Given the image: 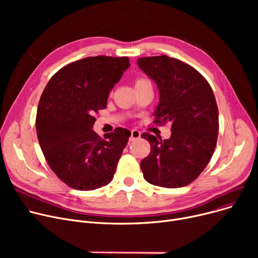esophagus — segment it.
Wrapping results in <instances>:
<instances>
[{"mask_svg":"<svg viewBox=\"0 0 258 258\" xmlns=\"http://www.w3.org/2000/svg\"><path fill=\"white\" fill-rule=\"evenodd\" d=\"M140 137H141V133H140L138 130H133V131L131 132V138H130L131 141L137 140V139H139Z\"/></svg>","mask_w":258,"mask_h":258,"instance_id":"34e87169","label":"esophagus"}]
</instances>
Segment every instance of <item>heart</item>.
<instances>
[{
    "mask_svg": "<svg viewBox=\"0 0 258 258\" xmlns=\"http://www.w3.org/2000/svg\"><path fill=\"white\" fill-rule=\"evenodd\" d=\"M143 81H146V80H145V79H138L136 84H140V83H143Z\"/></svg>",
    "mask_w": 258,
    "mask_h": 258,
    "instance_id": "b5f03b06",
    "label": "heart"
}]
</instances>
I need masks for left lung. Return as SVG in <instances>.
I'll list each match as a JSON object with an SVG mask.
<instances>
[{"instance_id":"obj_1","label":"left lung","mask_w":258,"mask_h":258,"mask_svg":"<svg viewBox=\"0 0 258 258\" xmlns=\"http://www.w3.org/2000/svg\"><path fill=\"white\" fill-rule=\"evenodd\" d=\"M137 64L159 90L155 122L171 124L168 139L141 135L151 143L150 155L140 163L143 177L161 187L186 186L209 163L218 140L219 110L212 89L195 68L167 55L140 57Z\"/></svg>"}]
</instances>
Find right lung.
Masks as SVG:
<instances>
[{
  "label": "right lung",
  "mask_w": 258,
  "mask_h": 258,
  "mask_svg": "<svg viewBox=\"0 0 258 258\" xmlns=\"http://www.w3.org/2000/svg\"><path fill=\"white\" fill-rule=\"evenodd\" d=\"M130 66L127 57L79 59L54 74L40 97V148L57 177L77 190H94L114 178L131 132L118 127L101 139L93 131L94 114L106 107L108 94Z\"/></svg>",
  "instance_id": "right-lung-1"
}]
</instances>
